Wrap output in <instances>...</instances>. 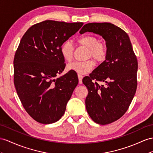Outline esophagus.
Returning <instances> with one entry per match:
<instances>
[{
    "label": "esophagus",
    "instance_id": "esophagus-1",
    "mask_svg": "<svg viewBox=\"0 0 153 153\" xmlns=\"http://www.w3.org/2000/svg\"><path fill=\"white\" fill-rule=\"evenodd\" d=\"M83 76L80 75V74H78V79H79V84H82V83H83V82H82V79H83Z\"/></svg>",
    "mask_w": 153,
    "mask_h": 153
}]
</instances>
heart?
<instances>
[{
    "instance_id": "b5f03b06",
    "label": "heart",
    "mask_w": 153,
    "mask_h": 153,
    "mask_svg": "<svg viewBox=\"0 0 153 153\" xmlns=\"http://www.w3.org/2000/svg\"><path fill=\"white\" fill-rule=\"evenodd\" d=\"M77 43L88 48V57H92L97 61H103L107 56V48L102 42L93 36H84L78 39ZM74 47L70 41H66L61 48V53L66 61H71L73 56ZM94 66L92 60L86 61H75L71 62L66 66L68 71H72L79 74H85L89 72Z\"/></svg>"
}]
</instances>
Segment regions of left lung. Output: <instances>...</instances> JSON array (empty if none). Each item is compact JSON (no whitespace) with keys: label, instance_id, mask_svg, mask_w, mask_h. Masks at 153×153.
<instances>
[{"label":"left lung","instance_id":"left-lung-1","mask_svg":"<svg viewBox=\"0 0 153 153\" xmlns=\"http://www.w3.org/2000/svg\"><path fill=\"white\" fill-rule=\"evenodd\" d=\"M87 32L105 39L107 56L83 79L88 91L86 108L94 122L107 125L120 119L130 106L137 88L138 61L128 36L119 27L109 22L88 23L79 33Z\"/></svg>","mask_w":153,"mask_h":153}]
</instances>
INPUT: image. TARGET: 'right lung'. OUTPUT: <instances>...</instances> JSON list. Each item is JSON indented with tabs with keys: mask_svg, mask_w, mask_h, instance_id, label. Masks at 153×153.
Here are the masks:
<instances>
[{
	"mask_svg": "<svg viewBox=\"0 0 153 153\" xmlns=\"http://www.w3.org/2000/svg\"><path fill=\"white\" fill-rule=\"evenodd\" d=\"M83 25L45 21L21 39L13 61L14 85L22 106L39 123H55L65 114L78 78L70 71L56 78L65 68L61 48Z\"/></svg>",
	"mask_w": 153,
	"mask_h": 153,
	"instance_id": "1",
	"label": "right lung"
}]
</instances>
